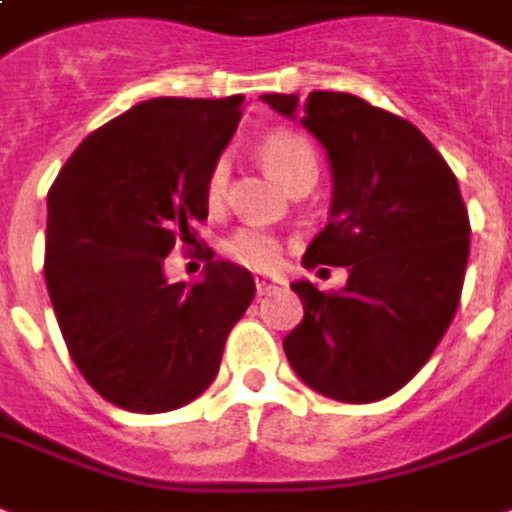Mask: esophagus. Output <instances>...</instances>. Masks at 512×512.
Listing matches in <instances>:
<instances>
[{
  "mask_svg": "<svg viewBox=\"0 0 512 512\" xmlns=\"http://www.w3.org/2000/svg\"><path fill=\"white\" fill-rule=\"evenodd\" d=\"M278 283H283L281 278H270V275H256V292H259V294L272 292V289H275Z\"/></svg>",
  "mask_w": 512,
  "mask_h": 512,
  "instance_id": "obj_1",
  "label": "esophagus"
}]
</instances>
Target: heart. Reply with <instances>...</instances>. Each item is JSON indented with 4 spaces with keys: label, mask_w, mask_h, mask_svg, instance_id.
<instances>
[{
    "label": "heart",
    "mask_w": 512,
    "mask_h": 512,
    "mask_svg": "<svg viewBox=\"0 0 512 512\" xmlns=\"http://www.w3.org/2000/svg\"><path fill=\"white\" fill-rule=\"evenodd\" d=\"M261 160H264L267 171L286 190L300 179H313L316 182V174H319V160H316L311 141L297 136V133H286V130L267 136V141L261 144ZM226 185H229V160L220 158L207 174V185H204L207 204H212V207L220 204L223 196H226ZM223 253L231 261L242 264V267L267 272L281 259V245L270 231L253 229L251 226V229L234 231L223 245Z\"/></svg>",
    "instance_id": "1"
}]
</instances>
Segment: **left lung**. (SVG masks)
I'll return each mask as SVG.
<instances>
[{"mask_svg": "<svg viewBox=\"0 0 512 512\" xmlns=\"http://www.w3.org/2000/svg\"><path fill=\"white\" fill-rule=\"evenodd\" d=\"M333 171L330 220L302 256L346 267L341 292L292 283L305 316L283 338L302 382L343 404L393 395L434 354L461 300L469 215L458 179L412 122L346 92L264 95Z\"/></svg>", "mask_w": 512, "mask_h": 512, "instance_id": "left-lung-1", "label": "left lung"}]
</instances>
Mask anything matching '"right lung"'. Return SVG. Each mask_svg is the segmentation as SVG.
I'll return each mask as SVG.
<instances>
[{
	"label": "right lung",
	"mask_w": 512,
	"mask_h": 512,
	"mask_svg": "<svg viewBox=\"0 0 512 512\" xmlns=\"http://www.w3.org/2000/svg\"><path fill=\"white\" fill-rule=\"evenodd\" d=\"M242 100H144L89 133L48 190V297L78 371L119 409L199 398L253 302V275L231 261H210L196 283L163 272L207 220V174Z\"/></svg>",
	"instance_id": "add662e5"
}]
</instances>
